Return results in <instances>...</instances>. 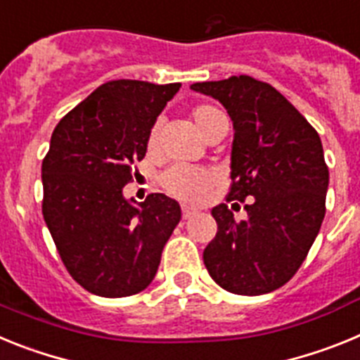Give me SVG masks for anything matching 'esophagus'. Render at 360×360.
<instances>
[{"instance_id":"esophagus-1","label":"esophagus","mask_w":360,"mask_h":360,"mask_svg":"<svg viewBox=\"0 0 360 360\" xmlns=\"http://www.w3.org/2000/svg\"><path fill=\"white\" fill-rule=\"evenodd\" d=\"M195 214H198V211H196V209L187 207V205H182V216H184V219L193 218V216H195Z\"/></svg>"}]
</instances>
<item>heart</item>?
<instances>
[{"label": "heart", "mask_w": 360, "mask_h": 360, "mask_svg": "<svg viewBox=\"0 0 360 360\" xmlns=\"http://www.w3.org/2000/svg\"><path fill=\"white\" fill-rule=\"evenodd\" d=\"M193 122L198 128L203 136H207L209 131L221 120H227L224 111L218 110L211 104H198L191 110ZM158 133H160V124L155 122L149 129L148 135V149L155 151L158 146ZM218 180V174L207 167H195V165L174 164L160 174V186L165 193H169L174 198L182 200L187 203H198L205 198L212 186Z\"/></svg>", "instance_id": "obj_1"}]
</instances>
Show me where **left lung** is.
I'll return each mask as SVG.
<instances>
[{
	"instance_id": "1",
	"label": "left lung",
	"mask_w": 360,
	"mask_h": 360,
	"mask_svg": "<svg viewBox=\"0 0 360 360\" xmlns=\"http://www.w3.org/2000/svg\"><path fill=\"white\" fill-rule=\"evenodd\" d=\"M224 104L234 126L227 202L245 205L236 221L225 203L212 209L218 232L203 263L224 290L269 294L290 281L319 234L328 165L317 131L274 86L249 75L195 82Z\"/></svg>"
}]
</instances>
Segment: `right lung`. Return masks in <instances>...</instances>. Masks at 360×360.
Here are the masks:
<instances>
[{
	"label": "right lung",
	"mask_w": 360,
	"mask_h": 360,
	"mask_svg": "<svg viewBox=\"0 0 360 360\" xmlns=\"http://www.w3.org/2000/svg\"><path fill=\"white\" fill-rule=\"evenodd\" d=\"M180 82H104L56 126L43 158V218L66 270L88 292L126 297L157 274L182 218L178 202L153 193L136 207L122 195L148 135Z\"/></svg>",
	"instance_id": "add662e5"
}]
</instances>
